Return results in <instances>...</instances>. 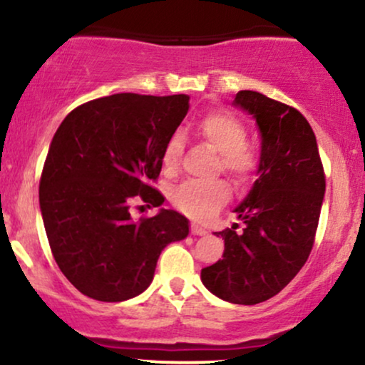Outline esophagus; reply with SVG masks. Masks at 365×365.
Wrapping results in <instances>:
<instances>
[{"mask_svg": "<svg viewBox=\"0 0 365 365\" xmlns=\"http://www.w3.org/2000/svg\"><path fill=\"white\" fill-rule=\"evenodd\" d=\"M192 233H194V235H206V230L204 228H200V226H197V225H192Z\"/></svg>", "mask_w": 365, "mask_h": 365, "instance_id": "1", "label": "esophagus"}]
</instances>
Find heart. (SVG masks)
<instances>
[{
  "label": "heart",
  "mask_w": 365,
  "mask_h": 365,
  "mask_svg": "<svg viewBox=\"0 0 365 365\" xmlns=\"http://www.w3.org/2000/svg\"><path fill=\"white\" fill-rule=\"evenodd\" d=\"M200 135L220 153V166L232 175L237 183H245L254 177L257 170V153L245 144L247 130L240 120L230 113H211L199 121ZM183 150L182 133L173 132L163 149V166L171 173L178 166ZM230 199V188L225 182H188L171 192V202L185 215L192 217H207Z\"/></svg>",
  "instance_id": "1"
}]
</instances>
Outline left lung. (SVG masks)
I'll return each instance as SVG.
<instances>
[{"label": "left lung", "mask_w": 365, "mask_h": 365, "mask_svg": "<svg viewBox=\"0 0 365 365\" xmlns=\"http://www.w3.org/2000/svg\"><path fill=\"white\" fill-rule=\"evenodd\" d=\"M233 106L257 123V180L235 207L244 228L217 232L223 259L204 267L200 279L230 304L254 305L279 293L302 269L319 223L326 180L319 149L302 113L261 92H237Z\"/></svg>", "instance_id": "obj_1"}]
</instances>
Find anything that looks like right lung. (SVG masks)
I'll return each instance as SVG.
<instances>
[{"mask_svg":"<svg viewBox=\"0 0 365 365\" xmlns=\"http://www.w3.org/2000/svg\"><path fill=\"white\" fill-rule=\"evenodd\" d=\"M188 96L132 92L94 99L61 121L41 175L39 206L61 273L83 295L123 302L148 290L166 245L188 235V220L161 207L133 221L130 202H165L150 180L188 111Z\"/></svg>","mask_w":365,"mask_h":365,"instance_id":"add662e5","label":"right lung"}]
</instances>
